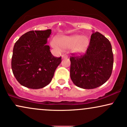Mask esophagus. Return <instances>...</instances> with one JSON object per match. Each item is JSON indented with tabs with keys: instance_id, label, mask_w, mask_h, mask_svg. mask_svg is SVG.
Segmentation results:
<instances>
[{
	"instance_id": "34e87169",
	"label": "esophagus",
	"mask_w": 127,
	"mask_h": 127,
	"mask_svg": "<svg viewBox=\"0 0 127 127\" xmlns=\"http://www.w3.org/2000/svg\"><path fill=\"white\" fill-rule=\"evenodd\" d=\"M68 58V55H66V54H64L62 55V59H66Z\"/></svg>"
}]
</instances>
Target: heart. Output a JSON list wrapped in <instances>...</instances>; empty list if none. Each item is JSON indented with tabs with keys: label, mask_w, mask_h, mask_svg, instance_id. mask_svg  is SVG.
Masks as SVG:
<instances>
[{
	"label": "heart",
	"mask_w": 127,
	"mask_h": 127,
	"mask_svg": "<svg viewBox=\"0 0 127 127\" xmlns=\"http://www.w3.org/2000/svg\"><path fill=\"white\" fill-rule=\"evenodd\" d=\"M51 45L56 51L60 52L61 49H70L71 53L75 55H82L86 52L90 45V40L87 36L81 35L62 36L53 40Z\"/></svg>",
	"instance_id": "b5f03b06"
}]
</instances>
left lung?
Listing matches in <instances>:
<instances>
[{
	"instance_id": "8db88e82",
	"label": "left lung",
	"mask_w": 127,
	"mask_h": 127,
	"mask_svg": "<svg viewBox=\"0 0 127 127\" xmlns=\"http://www.w3.org/2000/svg\"><path fill=\"white\" fill-rule=\"evenodd\" d=\"M70 61V76L75 85L88 90L99 87L112 73L114 56L110 42L99 32L93 33L87 52L72 56Z\"/></svg>"
}]
</instances>
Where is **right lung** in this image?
<instances>
[{
	"label": "right lung",
	"mask_w": 127,
	"mask_h": 127,
	"mask_svg": "<svg viewBox=\"0 0 127 127\" xmlns=\"http://www.w3.org/2000/svg\"><path fill=\"white\" fill-rule=\"evenodd\" d=\"M51 34V29L29 31L21 36L14 45L12 72L23 87L40 89L51 82L61 57H54L46 45Z\"/></svg>",
	"instance_id": "1"
}]
</instances>
